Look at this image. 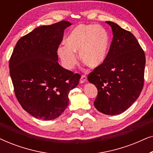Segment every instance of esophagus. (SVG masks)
Here are the masks:
<instances>
[{"label": "esophagus", "mask_w": 153, "mask_h": 153, "mask_svg": "<svg viewBox=\"0 0 153 153\" xmlns=\"http://www.w3.org/2000/svg\"><path fill=\"white\" fill-rule=\"evenodd\" d=\"M86 81H87L86 76H85V75H82V76H81V79H80V81H79V82H80V83H83Z\"/></svg>", "instance_id": "1"}]
</instances>
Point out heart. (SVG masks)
I'll use <instances>...</instances> for the list:
<instances>
[{
	"label": "heart",
	"mask_w": 153,
	"mask_h": 153,
	"mask_svg": "<svg viewBox=\"0 0 153 153\" xmlns=\"http://www.w3.org/2000/svg\"><path fill=\"white\" fill-rule=\"evenodd\" d=\"M109 47V37L100 26L79 24L73 29L65 39V45L58 49V54L65 66L72 70L77 63L76 53L81 61L95 68L105 60Z\"/></svg>",
	"instance_id": "heart-1"
}]
</instances>
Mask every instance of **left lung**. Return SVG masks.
<instances>
[{
    "label": "left lung",
    "mask_w": 153,
    "mask_h": 153,
    "mask_svg": "<svg viewBox=\"0 0 153 153\" xmlns=\"http://www.w3.org/2000/svg\"><path fill=\"white\" fill-rule=\"evenodd\" d=\"M111 27L113 40L104 62L88 79L97 88L95 107L106 115H118L132 105L143 89L146 56L132 33L117 24Z\"/></svg>",
    "instance_id": "1"
}]
</instances>
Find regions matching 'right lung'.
I'll return each mask as SVG.
<instances>
[{
  "label": "right lung",
  "mask_w": 153,
  "mask_h": 153,
  "mask_svg": "<svg viewBox=\"0 0 153 153\" xmlns=\"http://www.w3.org/2000/svg\"><path fill=\"white\" fill-rule=\"evenodd\" d=\"M67 21L35 28L21 37L9 62L14 93L22 108L36 118H58L68 107V95L81 76L62 68L57 51Z\"/></svg>",
  "instance_id": "obj_1"
}]
</instances>
